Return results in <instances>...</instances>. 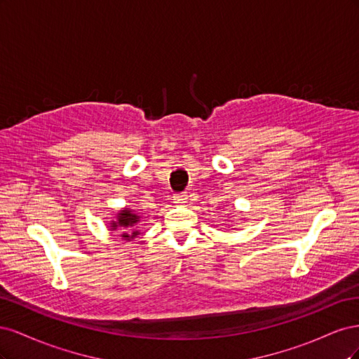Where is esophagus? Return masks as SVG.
Here are the masks:
<instances>
[{
	"instance_id": "1",
	"label": "esophagus",
	"mask_w": 359,
	"mask_h": 359,
	"mask_svg": "<svg viewBox=\"0 0 359 359\" xmlns=\"http://www.w3.org/2000/svg\"><path fill=\"white\" fill-rule=\"evenodd\" d=\"M187 201H189V196L186 193H180L173 196V203H177V205H184V203H187Z\"/></svg>"
}]
</instances>
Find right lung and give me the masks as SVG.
Segmentation results:
<instances>
[{
  "label": "right lung",
  "instance_id": "add662e5",
  "mask_svg": "<svg viewBox=\"0 0 359 359\" xmlns=\"http://www.w3.org/2000/svg\"><path fill=\"white\" fill-rule=\"evenodd\" d=\"M140 215L130 208L119 210L109 223V231H119L124 241H133L140 235L139 224Z\"/></svg>",
  "mask_w": 359,
  "mask_h": 359
}]
</instances>
